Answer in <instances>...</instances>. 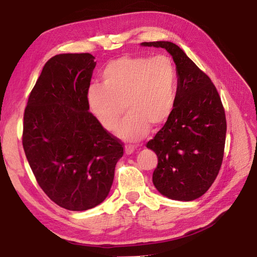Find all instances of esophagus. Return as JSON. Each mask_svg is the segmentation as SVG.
<instances>
[{"label":"esophagus","mask_w":257,"mask_h":257,"mask_svg":"<svg viewBox=\"0 0 257 257\" xmlns=\"http://www.w3.org/2000/svg\"><path fill=\"white\" fill-rule=\"evenodd\" d=\"M134 150H135V147L134 146H132V145L125 146V153L126 154H132V153L134 152Z\"/></svg>","instance_id":"34e87169"}]
</instances>
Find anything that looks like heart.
<instances>
[{
    "label": "heart",
    "mask_w": 257,
    "mask_h": 257,
    "mask_svg": "<svg viewBox=\"0 0 257 257\" xmlns=\"http://www.w3.org/2000/svg\"><path fill=\"white\" fill-rule=\"evenodd\" d=\"M100 76L103 85H90L87 102L104 130L114 131L126 109L128 113L116 133L124 141L137 142L150 127H162L172 116L178 76L170 57L124 56L110 61Z\"/></svg>",
    "instance_id": "1"
}]
</instances>
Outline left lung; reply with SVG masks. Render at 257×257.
Returning a JSON list of instances; mask_svg holds the SVG:
<instances>
[{"instance_id":"left-lung-1","label":"left lung","mask_w":257,"mask_h":257,"mask_svg":"<svg viewBox=\"0 0 257 257\" xmlns=\"http://www.w3.org/2000/svg\"><path fill=\"white\" fill-rule=\"evenodd\" d=\"M142 45L166 49L178 75L174 112L147 144L158 155L153 184L170 199L194 200L209 190L222 165L226 118L221 97L211 79L176 44Z\"/></svg>"}]
</instances>
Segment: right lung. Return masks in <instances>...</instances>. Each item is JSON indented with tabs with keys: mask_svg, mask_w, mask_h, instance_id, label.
I'll list each match as a JSON object with an SVG mask.
<instances>
[{
	"mask_svg": "<svg viewBox=\"0 0 257 257\" xmlns=\"http://www.w3.org/2000/svg\"><path fill=\"white\" fill-rule=\"evenodd\" d=\"M94 59L90 53H63L48 60L23 114L22 146L38 185L53 203L72 211L104 201L123 155L120 139L89 111Z\"/></svg>",
	"mask_w": 257,
	"mask_h": 257,
	"instance_id": "add662e5",
	"label": "right lung"
}]
</instances>
